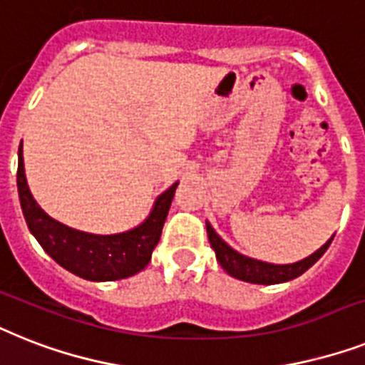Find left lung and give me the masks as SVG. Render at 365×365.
Listing matches in <instances>:
<instances>
[{
	"mask_svg": "<svg viewBox=\"0 0 365 365\" xmlns=\"http://www.w3.org/2000/svg\"><path fill=\"white\" fill-rule=\"evenodd\" d=\"M206 230H208L210 244L215 251V257H217L221 268L236 279L257 283V285H275V283H285V281L294 279V277L304 274L306 269H309L322 255L327 253L331 240H334L330 238L321 250L309 255L307 259L298 260L294 264H268V262L250 259V257H244L238 251H234L225 240H221V236L212 229L210 223H206Z\"/></svg>",
	"mask_w": 365,
	"mask_h": 365,
	"instance_id": "obj_1",
	"label": "left lung"
}]
</instances>
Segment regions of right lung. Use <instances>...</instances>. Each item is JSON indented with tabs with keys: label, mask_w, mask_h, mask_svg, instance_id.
<instances>
[{
	"label": "right lung",
	"mask_w": 365,
	"mask_h": 365,
	"mask_svg": "<svg viewBox=\"0 0 365 365\" xmlns=\"http://www.w3.org/2000/svg\"><path fill=\"white\" fill-rule=\"evenodd\" d=\"M16 185L26 223L41 247L59 266L88 281L125 279L146 268L152 259V251L161 238L163 225L178 187V183H174L173 187L163 192L155 200L150 217L136 229L110 236H97L65 227L38 208L24 174L22 144L19 150Z\"/></svg>",
	"instance_id": "add662e5"
}]
</instances>
